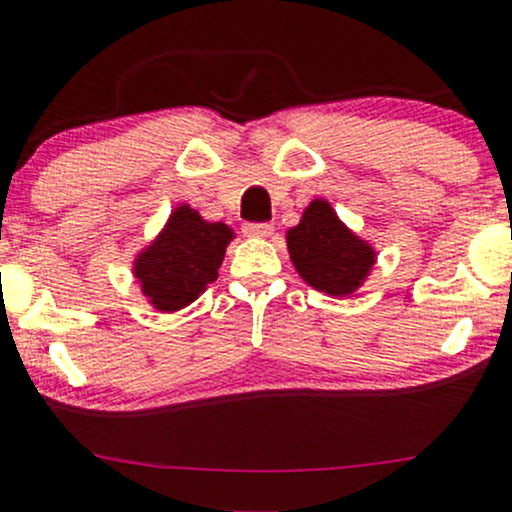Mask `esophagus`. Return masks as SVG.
Listing matches in <instances>:
<instances>
[{"instance_id":"esophagus-1","label":"esophagus","mask_w":512,"mask_h":512,"mask_svg":"<svg viewBox=\"0 0 512 512\" xmlns=\"http://www.w3.org/2000/svg\"><path fill=\"white\" fill-rule=\"evenodd\" d=\"M274 226L272 223H257V221H247L243 223V233L247 235V238H267V235H272Z\"/></svg>"}]
</instances>
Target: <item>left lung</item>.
Listing matches in <instances>:
<instances>
[{
  "mask_svg": "<svg viewBox=\"0 0 512 512\" xmlns=\"http://www.w3.org/2000/svg\"><path fill=\"white\" fill-rule=\"evenodd\" d=\"M289 255L303 282L333 296H347L374 265V250L340 223L328 201L303 211L301 223L286 233Z\"/></svg>",
  "mask_w": 512,
  "mask_h": 512,
  "instance_id": "obj_1",
  "label": "left lung"
}]
</instances>
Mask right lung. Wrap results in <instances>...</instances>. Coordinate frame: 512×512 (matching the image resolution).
Instances as JSON below:
<instances>
[{
    "label": "right lung",
    "instance_id": "obj_1",
    "mask_svg": "<svg viewBox=\"0 0 512 512\" xmlns=\"http://www.w3.org/2000/svg\"><path fill=\"white\" fill-rule=\"evenodd\" d=\"M233 230L179 206L160 238L136 262V277L157 311H179L218 279Z\"/></svg>",
    "mask_w": 512,
    "mask_h": 512
}]
</instances>
